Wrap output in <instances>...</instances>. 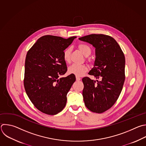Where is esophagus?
<instances>
[{"instance_id":"esophagus-1","label":"esophagus","mask_w":146,"mask_h":146,"mask_svg":"<svg viewBox=\"0 0 146 146\" xmlns=\"http://www.w3.org/2000/svg\"><path fill=\"white\" fill-rule=\"evenodd\" d=\"M76 81H80V80H81V78L79 77L76 76Z\"/></svg>"}]
</instances>
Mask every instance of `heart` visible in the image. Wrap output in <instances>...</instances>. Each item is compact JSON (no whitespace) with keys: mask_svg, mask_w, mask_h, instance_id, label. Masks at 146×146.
<instances>
[{"mask_svg":"<svg viewBox=\"0 0 146 146\" xmlns=\"http://www.w3.org/2000/svg\"><path fill=\"white\" fill-rule=\"evenodd\" d=\"M77 47L78 50L86 57L87 60L89 62H90V59L88 58V56H89L91 54V48L87 45L83 43H79L77 45ZM71 52L72 48L70 47H67L63 52V58L64 60L66 63H70L71 59ZM88 67L86 65H76L73 64L68 68V73L71 74L75 75L77 77H81L84 76L88 71Z\"/></svg>","mask_w":146,"mask_h":146,"instance_id":"1","label":"heart"}]
</instances>
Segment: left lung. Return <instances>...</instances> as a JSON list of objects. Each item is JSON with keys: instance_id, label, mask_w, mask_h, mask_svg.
Masks as SVG:
<instances>
[{"instance_id": "8db88e82", "label": "left lung", "mask_w": 146, "mask_h": 146, "mask_svg": "<svg viewBox=\"0 0 146 146\" xmlns=\"http://www.w3.org/2000/svg\"><path fill=\"white\" fill-rule=\"evenodd\" d=\"M79 39L95 47L96 59L89 75L86 77L82 96L86 108L93 112L103 113L111 108L118 99L125 81V57L117 42L104 34H90Z\"/></svg>"}]
</instances>
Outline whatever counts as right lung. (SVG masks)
I'll return each mask as SVG.
<instances>
[{
    "mask_svg": "<svg viewBox=\"0 0 146 146\" xmlns=\"http://www.w3.org/2000/svg\"><path fill=\"white\" fill-rule=\"evenodd\" d=\"M76 38L42 36L26 54L25 89L34 106L45 114L56 115L66 106L67 93L76 77L70 74L59 77L67 72L63 52Z\"/></svg>",
    "mask_w": 146,
    "mask_h": 146,
    "instance_id": "right-lung-1",
    "label": "right lung"
}]
</instances>
